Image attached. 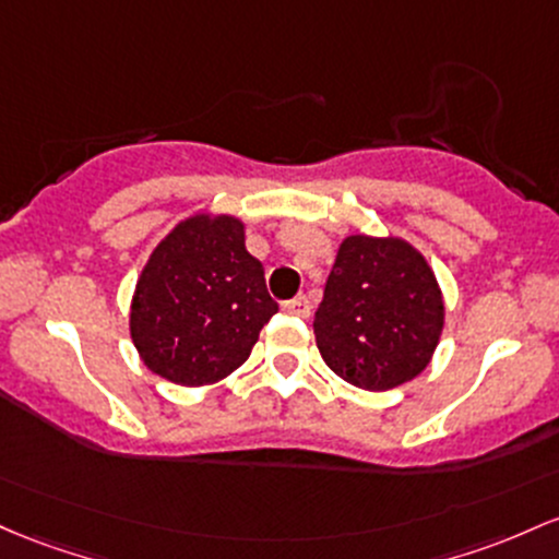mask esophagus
<instances>
[{"instance_id": "obj_1", "label": "esophagus", "mask_w": 559, "mask_h": 559, "mask_svg": "<svg viewBox=\"0 0 559 559\" xmlns=\"http://www.w3.org/2000/svg\"><path fill=\"white\" fill-rule=\"evenodd\" d=\"M284 310L292 312V316L308 318L310 310H312V305L308 302V297H305V294H299V297H294V299H289V302H284Z\"/></svg>"}]
</instances>
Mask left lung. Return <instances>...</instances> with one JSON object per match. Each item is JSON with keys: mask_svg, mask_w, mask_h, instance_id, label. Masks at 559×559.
<instances>
[{"mask_svg": "<svg viewBox=\"0 0 559 559\" xmlns=\"http://www.w3.org/2000/svg\"><path fill=\"white\" fill-rule=\"evenodd\" d=\"M443 321V294L425 257L403 238L355 233L340 243L312 329L336 377L382 392L427 369Z\"/></svg>", "mask_w": 559, "mask_h": 559, "instance_id": "8db88e82", "label": "left lung"}]
</instances>
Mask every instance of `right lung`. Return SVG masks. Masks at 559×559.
<instances>
[{
    "label": "right lung",
    "instance_id": "right-lung-1",
    "mask_svg": "<svg viewBox=\"0 0 559 559\" xmlns=\"http://www.w3.org/2000/svg\"><path fill=\"white\" fill-rule=\"evenodd\" d=\"M243 241L241 219L201 212L151 251L132 294L130 334L143 364L167 382L204 388L225 379L278 312Z\"/></svg>",
    "mask_w": 559,
    "mask_h": 559
}]
</instances>
